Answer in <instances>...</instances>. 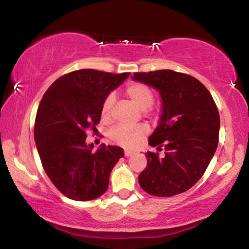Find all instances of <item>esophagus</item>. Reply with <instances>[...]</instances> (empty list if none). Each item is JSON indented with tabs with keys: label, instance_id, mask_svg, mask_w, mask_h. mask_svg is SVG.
Instances as JSON below:
<instances>
[{
	"label": "esophagus",
	"instance_id": "esophagus-1",
	"mask_svg": "<svg viewBox=\"0 0 249 249\" xmlns=\"http://www.w3.org/2000/svg\"><path fill=\"white\" fill-rule=\"evenodd\" d=\"M124 154H125V157H131L133 154V152L131 150H125Z\"/></svg>",
	"mask_w": 249,
	"mask_h": 249
}]
</instances>
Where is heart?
Returning a JSON list of instances; mask_svg holds the SVG:
<instances>
[{
	"label": "heart",
	"mask_w": 249,
	"mask_h": 249,
	"mask_svg": "<svg viewBox=\"0 0 249 249\" xmlns=\"http://www.w3.org/2000/svg\"><path fill=\"white\" fill-rule=\"evenodd\" d=\"M125 93L142 110H146L153 104L154 95L153 91L142 83H131L125 89ZM115 103V95L110 93L104 99L102 105V118L104 121H110L111 110ZM148 132L146 125H137V126H117L111 131L110 137L117 144L123 146H132L137 144L142 137Z\"/></svg>",
	"instance_id": "obj_1"
}]
</instances>
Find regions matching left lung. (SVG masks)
Wrapping results in <instances>:
<instances>
[{
	"label": "left lung",
	"instance_id": "left-lung-1",
	"mask_svg": "<svg viewBox=\"0 0 249 249\" xmlns=\"http://www.w3.org/2000/svg\"><path fill=\"white\" fill-rule=\"evenodd\" d=\"M132 79L154 88L161 97L159 125L148 144L165 152L145 154L147 165L139 185L156 196L186 192L201 178L218 147L220 117L213 97L196 78L172 70L136 72Z\"/></svg>",
	"mask_w": 249,
	"mask_h": 249
}]
</instances>
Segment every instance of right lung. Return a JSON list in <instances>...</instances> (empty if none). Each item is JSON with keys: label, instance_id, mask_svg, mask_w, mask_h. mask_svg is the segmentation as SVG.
<instances>
[{"label": "right lung", "instance_id": "obj_1", "mask_svg": "<svg viewBox=\"0 0 249 249\" xmlns=\"http://www.w3.org/2000/svg\"><path fill=\"white\" fill-rule=\"evenodd\" d=\"M130 72L82 69L59 77L43 96L37 110L35 142L43 168L69 199L88 201L107 192L108 178L124 150L103 144L92 151L87 131H97L102 105Z\"/></svg>", "mask_w": 249, "mask_h": 249}]
</instances>
